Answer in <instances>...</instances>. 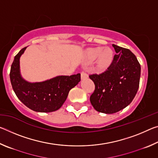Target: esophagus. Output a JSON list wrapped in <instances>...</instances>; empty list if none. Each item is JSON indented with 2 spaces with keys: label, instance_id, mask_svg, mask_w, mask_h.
I'll list each match as a JSON object with an SVG mask.
<instances>
[{
  "label": "esophagus",
  "instance_id": "esophagus-1",
  "mask_svg": "<svg viewBox=\"0 0 158 158\" xmlns=\"http://www.w3.org/2000/svg\"><path fill=\"white\" fill-rule=\"evenodd\" d=\"M81 77L82 79H86L88 77V74L85 73V72H81Z\"/></svg>",
  "mask_w": 158,
  "mask_h": 158
}]
</instances>
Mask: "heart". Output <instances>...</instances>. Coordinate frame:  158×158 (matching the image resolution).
I'll return each instance as SVG.
<instances>
[{"label":"heart","instance_id":"obj_1","mask_svg":"<svg viewBox=\"0 0 158 158\" xmlns=\"http://www.w3.org/2000/svg\"><path fill=\"white\" fill-rule=\"evenodd\" d=\"M98 59V67L101 70L106 69L112 63L114 59V52L110 48L102 47L93 48L86 53V60L89 63L94 62Z\"/></svg>","mask_w":158,"mask_h":158}]
</instances>
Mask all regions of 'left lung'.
I'll list each match as a JSON object with an SVG mask.
<instances>
[{"instance_id": "8db88e82", "label": "left lung", "mask_w": 158, "mask_h": 158, "mask_svg": "<svg viewBox=\"0 0 158 158\" xmlns=\"http://www.w3.org/2000/svg\"><path fill=\"white\" fill-rule=\"evenodd\" d=\"M116 54L110 66L100 74H90L95 90L90 101L96 111L114 114L132 102L139 86L141 65L128 49L112 44Z\"/></svg>"}]
</instances>
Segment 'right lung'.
I'll return each instance as SVG.
<instances>
[{"instance_id":"obj_1","label":"right lung","mask_w":158,"mask_h":158,"mask_svg":"<svg viewBox=\"0 0 158 158\" xmlns=\"http://www.w3.org/2000/svg\"><path fill=\"white\" fill-rule=\"evenodd\" d=\"M26 47L15 56L10 69V81L16 95L27 107L37 112H52L60 109L69 91L81 80L79 73L71 76H58L42 82L31 83L20 74L19 59Z\"/></svg>"}]
</instances>
